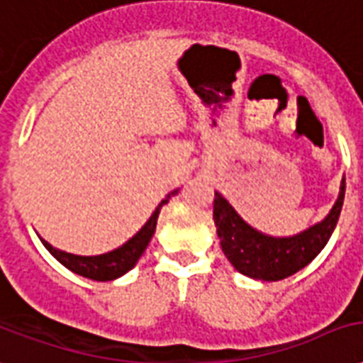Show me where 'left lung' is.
<instances>
[{"label":"left lung","instance_id":"left-lung-1","mask_svg":"<svg viewBox=\"0 0 363 363\" xmlns=\"http://www.w3.org/2000/svg\"><path fill=\"white\" fill-rule=\"evenodd\" d=\"M346 182L342 177L337 202L323 221L294 236H267L250 227L219 192L213 200V221L221 248L233 267L246 277L281 281L310 264L329 242L345 202Z\"/></svg>","mask_w":363,"mask_h":363}]
</instances>
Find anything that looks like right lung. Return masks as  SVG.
<instances>
[{
    "label": "right lung",
    "mask_w": 363,
    "mask_h": 363,
    "mask_svg": "<svg viewBox=\"0 0 363 363\" xmlns=\"http://www.w3.org/2000/svg\"><path fill=\"white\" fill-rule=\"evenodd\" d=\"M173 194H177V190L171 192L165 200H161V203L155 208V211L147 219L146 225L128 242H125L121 248L113 250V252H107V254H101V256H74V254H67V252L53 248L52 244L45 242L44 238H42V244L50 250V254L57 259L59 264L65 265L67 269H71L72 273L82 275L86 279H92V281H113V279L121 277L127 271L133 269L136 262L140 259V256L144 254V250L147 248V244H150L155 233L161 206H165Z\"/></svg>",
    "instance_id": "add662e5"
}]
</instances>
